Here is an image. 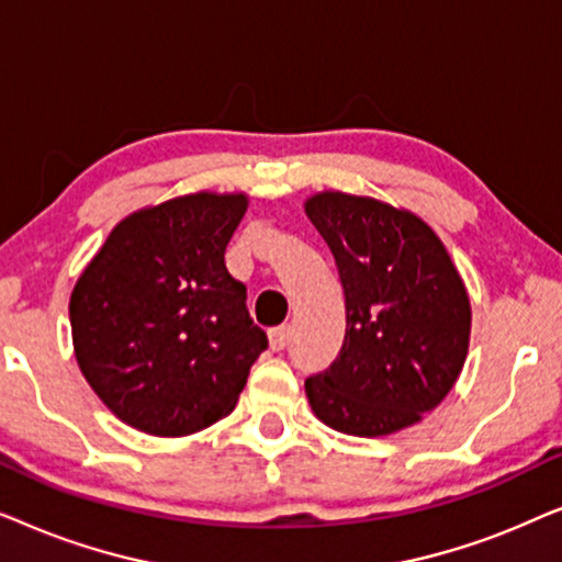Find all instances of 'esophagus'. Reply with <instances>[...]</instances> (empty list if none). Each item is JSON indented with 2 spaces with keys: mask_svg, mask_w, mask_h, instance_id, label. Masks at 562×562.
I'll return each mask as SVG.
<instances>
[{
  "mask_svg": "<svg viewBox=\"0 0 562 562\" xmlns=\"http://www.w3.org/2000/svg\"><path fill=\"white\" fill-rule=\"evenodd\" d=\"M291 340V327L281 325V327H273L268 329V342H271V350H283Z\"/></svg>",
  "mask_w": 562,
  "mask_h": 562,
  "instance_id": "34e87169",
  "label": "esophagus"
}]
</instances>
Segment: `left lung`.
I'll return each instance as SVG.
<instances>
[{
	"label": "left lung",
	"mask_w": 562,
	"mask_h": 562,
	"mask_svg": "<svg viewBox=\"0 0 562 562\" xmlns=\"http://www.w3.org/2000/svg\"><path fill=\"white\" fill-rule=\"evenodd\" d=\"M304 212L333 250L348 314L340 356L304 383L314 417L352 437L402 432L463 371L465 283L435 229L404 206L319 191Z\"/></svg>",
	"instance_id": "left-lung-1"
}]
</instances>
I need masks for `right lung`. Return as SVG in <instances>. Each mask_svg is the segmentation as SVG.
Here are the masks:
<instances>
[{"label":"right lung","instance_id":"1","mask_svg":"<svg viewBox=\"0 0 562 562\" xmlns=\"http://www.w3.org/2000/svg\"><path fill=\"white\" fill-rule=\"evenodd\" d=\"M245 191H196L112 227L71 291L74 356L125 425L156 437L206 429L235 409L266 350L225 248Z\"/></svg>","mask_w":562,"mask_h":562}]
</instances>
